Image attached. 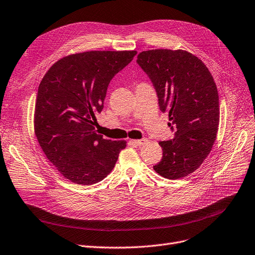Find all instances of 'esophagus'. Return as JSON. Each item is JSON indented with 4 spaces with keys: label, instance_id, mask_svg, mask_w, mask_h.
Instances as JSON below:
<instances>
[{
    "label": "esophagus",
    "instance_id": "esophagus-1",
    "mask_svg": "<svg viewBox=\"0 0 255 255\" xmlns=\"http://www.w3.org/2000/svg\"><path fill=\"white\" fill-rule=\"evenodd\" d=\"M146 142H147V139H145V138H142V139H137V140H133V143H134V144H136V145H139V146H141V145L145 144Z\"/></svg>",
    "mask_w": 255,
    "mask_h": 255
}]
</instances>
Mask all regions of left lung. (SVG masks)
<instances>
[{"label": "left lung", "mask_w": 255, "mask_h": 255, "mask_svg": "<svg viewBox=\"0 0 255 255\" xmlns=\"http://www.w3.org/2000/svg\"><path fill=\"white\" fill-rule=\"evenodd\" d=\"M137 63L154 85L160 110L168 113L175 138L160 141L161 161L156 172L169 180L198 169L215 143L220 122L215 80L202 60L185 50L142 51Z\"/></svg>", "instance_id": "1"}]
</instances>
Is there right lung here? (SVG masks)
<instances>
[{
	"label": "right lung",
	"instance_id": "right-lung-1",
	"mask_svg": "<svg viewBox=\"0 0 255 255\" xmlns=\"http://www.w3.org/2000/svg\"><path fill=\"white\" fill-rule=\"evenodd\" d=\"M137 51H87L60 58L38 86L34 133L45 155L66 179L91 185L114 168L127 141L104 139L94 128L110 81Z\"/></svg>",
	"mask_w": 255,
	"mask_h": 255
}]
</instances>
